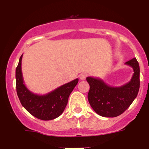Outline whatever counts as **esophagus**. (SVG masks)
Returning <instances> with one entry per match:
<instances>
[{"instance_id":"esophagus-1","label":"esophagus","mask_w":149,"mask_h":149,"mask_svg":"<svg viewBox=\"0 0 149 149\" xmlns=\"http://www.w3.org/2000/svg\"><path fill=\"white\" fill-rule=\"evenodd\" d=\"M86 77H87L86 73H81V74L79 75V78H80V79L81 80H85Z\"/></svg>"}]
</instances>
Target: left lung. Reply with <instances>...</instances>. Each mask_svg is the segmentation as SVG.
<instances>
[{
	"label": "left lung",
	"instance_id": "obj_1",
	"mask_svg": "<svg viewBox=\"0 0 149 149\" xmlns=\"http://www.w3.org/2000/svg\"><path fill=\"white\" fill-rule=\"evenodd\" d=\"M134 71L130 81L120 87H112L102 79L88 77L89 103L97 114L113 118L122 114L137 96L139 90V65L136 58L125 62Z\"/></svg>",
	"mask_w": 149,
	"mask_h": 149
}]
</instances>
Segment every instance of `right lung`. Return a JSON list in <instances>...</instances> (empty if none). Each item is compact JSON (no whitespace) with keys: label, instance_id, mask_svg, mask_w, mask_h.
Masks as SVG:
<instances>
[{"label":"right lung","instance_id":"add662e5","mask_svg":"<svg viewBox=\"0 0 149 149\" xmlns=\"http://www.w3.org/2000/svg\"><path fill=\"white\" fill-rule=\"evenodd\" d=\"M22 56L19 58L16 68L17 93L22 105L32 116L42 120H50L59 117L64 111L69 97L78 82V79L72 80L61 85L53 91L40 95L31 92L24 83L22 72Z\"/></svg>","mask_w":149,"mask_h":149}]
</instances>
